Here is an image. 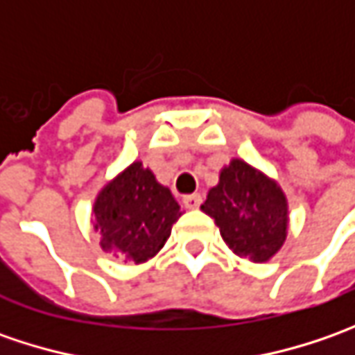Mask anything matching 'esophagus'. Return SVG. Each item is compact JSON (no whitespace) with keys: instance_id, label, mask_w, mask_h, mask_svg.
Here are the masks:
<instances>
[{"instance_id":"esophagus-1","label":"esophagus","mask_w":355,"mask_h":355,"mask_svg":"<svg viewBox=\"0 0 355 355\" xmlns=\"http://www.w3.org/2000/svg\"><path fill=\"white\" fill-rule=\"evenodd\" d=\"M201 201H203V198H201L199 193L184 196V205L187 207V209H198L199 205H201Z\"/></svg>"}]
</instances>
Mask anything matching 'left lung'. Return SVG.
<instances>
[{
	"instance_id": "1",
	"label": "left lung",
	"mask_w": 355,
	"mask_h": 355,
	"mask_svg": "<svg viewBox=\"0 0 355 355\" xmlns=\"http://www.w3.org/2000/svg\"><path fill=\"white\" fill-rule=\"evenodd\" d=\"M201 209L215 219L229 249L252 263L275 257L286 239V196L277 182L243 159H231L221 170Z\"/></svg>"
}]
</instances>
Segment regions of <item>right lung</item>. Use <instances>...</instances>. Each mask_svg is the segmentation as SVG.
I'll return each instance as SVG.
<instances>
[{"instance_id": "right-lung-1", "label": "right lung", "mask_w": 355, "mask_h": 355, "mask_svg": "<svg viewBox=\"0 0 355 355\" xmlns=\"http://www.w3.org/2000/svg\"><path fill=\"white\" fill-rule=\"evenodd\" d=\"M94 231L103 251L146 263L168 241L180 205L142 162H134L103 187L94 201Z\"/></svg>"}]
</instances>
